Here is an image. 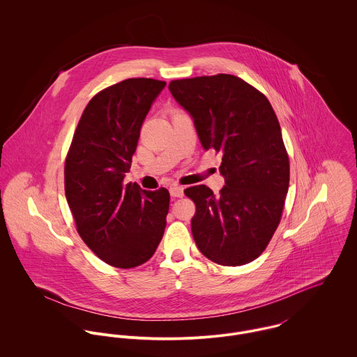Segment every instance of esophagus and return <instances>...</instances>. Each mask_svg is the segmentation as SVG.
Segmentation results:
<instances>
[{
  "label": "esophagus",
  "mask_w": 357,
  "mask_h": 357,
  "mask_svg": "<svg viewBox=\"0 0 357 357\" xmlns=\"http://www.w3.org/2000/svg\"><path fill=\"white\" fill-rule=\"evenodd\" d=\"M169 191H170V195H172L173 198H181V197L184 195L183 187H180V185H177V184H173V185L169 188Z\"/></svg>",
  "instance_id": "obj_1"
}]
</instances>
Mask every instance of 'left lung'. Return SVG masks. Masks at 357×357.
Segmentation results:
<instances>
[{"label": "left lung", "mask_w": 357, "mask_h": 357, "mask_svg": "<svg viewBox=\"0 0 357 357\" xmlns=\"http://www.w3.org/2000/svg\"><path fill=\"white\" fill-rule=\"evenodd\" d=\"M173 98L194 118L204 150L221 153L225 185L184 190L194 201V241L215 264L239 266L266 249L282 218L290 162L278 116L264 93L231 74L174 79Z\"/></svg>", "instance_id": "1"}]
</instances>
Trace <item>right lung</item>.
Here are the masks:
<instances>
[{"instance_id": "obj_1", "label": "right lung", "mask_w": 357, "mask_h": 357, "mask_svg": "<svg viewBox=\"0 0 357 357\" xmlns=\"http://www.w3.org/2000/svg\"><path fill=\"white\" fill-rule=\"evenodd\" d=\"M165 81L129 78L85 107L64 163V191L77 232L105 264L129 269L153 257L166 227V188L123 184L142 125Z\"/></svg>"}]
</instances>
